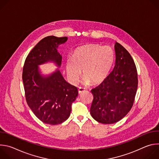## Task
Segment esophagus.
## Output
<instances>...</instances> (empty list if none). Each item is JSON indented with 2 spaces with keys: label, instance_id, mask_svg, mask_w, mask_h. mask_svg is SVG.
I'll list each match as a JSON object with an SVG mask.
<instances>
[{
  "label": "esophagus",
  "instance_id": "esophagus-1",
  "mask_svg": "<svg viewBox=\"0 0 159 159\" xmlns=\"http://www.w3.org/2000/svg\"><path fill=\"white\" fill-rule=\"evenodd\" d=\"M86 89L82 87H79V89H78V91H79V94H81L82 92H84V90H85Z\"/></svg>",
  "mask_w": 159,
  "mask_h": 159
}]
</instances>
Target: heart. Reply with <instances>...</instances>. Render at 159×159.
Listing matches in <instances>:
<instances>
[{"instance_id":"b5f03b06","label":"heart","mask_w":159,"mask_h":159,"mask_svg":"<svg viewBox=\"0 0 159 159\" xmlns=\"http://www.w3.org/2000/svg\"><path fill=\"white\" fill-rule=\"evenodd\" d=\"M115 61V52L109 46L101 47L98 44H89L77 48L73 58L66 60L67 77L72 84H77L82 74L84 83L90 81L98 84L108 75Z\"/></svg>"}]
</instances>
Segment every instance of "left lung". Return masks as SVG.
Wrapping results in <instances>:
<instances>
[{
	"label": "left lung",
	"instance_id": "obj_1",
	"mask_svg": "<svg viewBox=\"0 0 159 159\" xmlns=\"http://www.w3.org/2000/svg\"><path fill=\"white\" fill-rule=\"evenodd\" d=\"M115 48L114 69L100 85L91 90L94 98L90 115L102 124L116 123L128 114L138 87L137 67L131 55L117 42Z\"/></svg>",
	"mask_w": 159,
	"mask_h": 159
}]
</instances>
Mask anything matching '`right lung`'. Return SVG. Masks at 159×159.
Here are the masks:
<instances>
[{"instance_id": "add662e5", "label": "right lung", "mask_w": 159, "mask_h": 159, "mask_svg": "<svg viewBox=\"0 0 159 159\" xmlns=\"http://www.w3.org/2000/svg\"><path fill=\"white\" fill-rule=\"evenodd\" d=\"M67 39L54 36L42 39L27 56L22 70L28 105L39 120L52 125L60 124L69 118L78 90L66 82L59 70L43 77L40 75L38 66L54 61L60 66L62 57L57 48Z\"/></svg>"}]
</instances>
